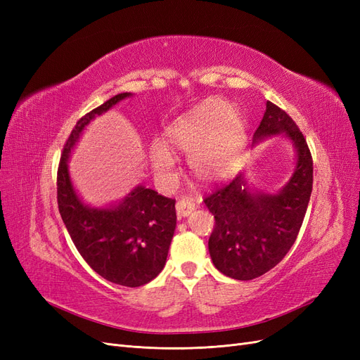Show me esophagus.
<instances>
[{"label":"esophagus","mask_w":360,"mask_h":360,"mask_svg":"<svg viewBox=\"0 0 360 360\" xmlns=\"http://www.w3.org/2000/svg\"><path fill=\"white\" fill-rule=\"evenodd\" d=\"M195 209V201L189 197H181L177 201V213L179 216H188Z\"/></svg>","instance_id":"34e87169"}]
</instances>
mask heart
<instances>
[{"label":"heart","mask_w":360,"mask_h":360,"mask_svg":"<svg viewBox=\"0 0 360 360\" xmlns=\"http://www.w3.org/2000/svg\"><path fill=\"white\" fill-rule=\"evenodd\" d=\"M171 148L192 155V168L202 180L221 179L233 169L245 144V123L231 105L214 99L183 115L167 130ZM153 167L168 174L174 167L169 151L156 144L151 148Z\"/></svg>","instance_id":"b5f03b06"}]
</instances>
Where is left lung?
Returning <instances> with one entry per match:
<instances>
[{"mask_svg":"<svg viewBox=\"0 0 360 360\" xmlns=\"http://www.w3.org/2000/svg\"><path fill=\"white\" fill-rule=\"evenodd\" d=\"M284 132L297 150V165L287 186L276 195L250 193L242 174L217 184L204 197L214 216L209 250L214 267L238 281L255 279L287 255L300 231L312 192V156L294 120L267 101L255 139ZM244 189L242 190L241 188Z\"/></svg>","mask_w":360,"mask_h":360,"instance_id":"obj_1","label":"left lung"}]
</instances>
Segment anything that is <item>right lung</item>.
Listing matches in <instances>:
<instances>
[{
    "label": "right lung",
    "mask_w": 360,
    "mask_h": 360,
    "mask_svg": "<svg viewBox=\"0 0 360 360\" xmlns=\"http://www.w3.org/2000/svg\"><path fill=\"white\" fill-rule=\"evenodd\" d=\"M130 93H120L76 122L64 144L57 171L61 219L81 257L96 274L124 287H141L165 266L176 230V200L138 186L114 209H89L75 193L68 158L82 129Z\"/></svg>",
    "instance_id": "add662e5"
}]
</instances>
